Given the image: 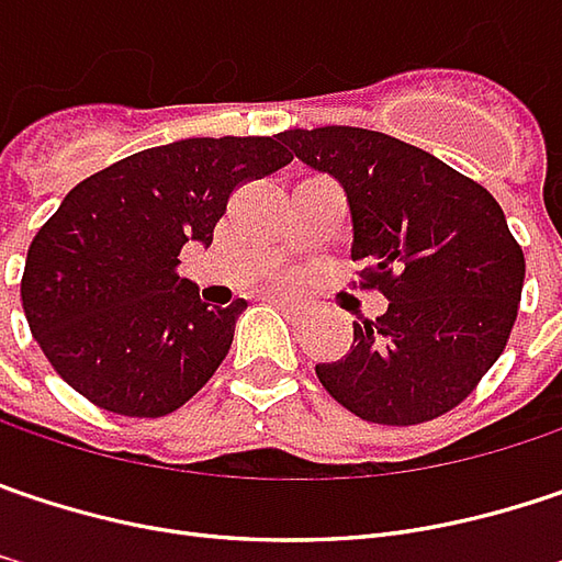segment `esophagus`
<instances>
[{"mask_svg":"<svg viewBox=\"0 0 562 562\" xmlns=\"http://www.w3.org/2000/svg\"><path fill=\"white\" fill-rule=\"evenodd\" d=\"M267 302H270V305H277V308H282V312H289V314L302 312V305H299V302H292V299H285V295H277V292H267Z\"/></svg>","mask_w":562,"mask_h":562,"instance_id":"esophagus-1","label":"esophagus"}]
</instances>
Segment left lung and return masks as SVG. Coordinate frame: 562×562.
I'll use <instances>...</instances> for the list:
<instances>
[{"label":"left lung","mask_w":562,"mask_h":562,"mask_svg":"<svg viewBox=\"0 0 562 562\" xmlns=\"http://www.w3.org/2000/svg\"><path fill=\"white\" fill-rule=\"evenodd\" d=\"M280 139L347 193L352 260L387 312L352 321V347L314 372L349 413L413 426L458 407L503 356L525 254L490 190L436 155L359 126L285 130Z\"/></svg>","instance_id":"left-lung-1"}]
</instances>
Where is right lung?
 I'll return each instance as SVG.
<instances>
[{
  "mask_svg": "<svg viewBox=\"0 0 562 562\" xmlns=\"http://www.w3.org/2000/svg\"><path fill=\"white\" fill-rule=\"evenodd\" d=\"M273 136L178 139L76 183L34 235L21 305L56 375L123 416L183 407L228 356L248 308H210L178 277L183 245H213L232 190L289 165Z\"/></svg>",
  "mask_w": 562,
  "mask_h": 562,
  "instance_id": "1",
  "label": "right lung"
}]
</instances>
